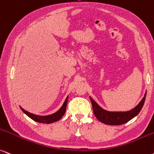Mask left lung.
Masks as SVG:
<instances>
[{"label":"left lung","mask_w":154,"mask_h":154,"mask_svg":"<svg viewBox=\"0 0 154 154\" xmlns=\"http://www.w3.org/2000/svg\"><path fill=\"white\" fill-rule=\"evenodd\" d=\"M146 95V93H145L144 97L135 108L132 109L130 111L125 112H112L104 110L91 97H90V99H91L92 105H93L95 116L100 122L108 125H120L127 123V122L131 120V119L138 115L144 104Z\"/></svg>","instance_id":"1"}]
</instances>
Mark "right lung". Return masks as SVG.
Masks as SVG:
<instances>
[{
    "instance_id": "1",
    "label": "right lung",
    "mask_w": 154,
    "mask_h": 154,
    "mask_svg": "<svg viewBox=\"0 0 154 154\" xmlns=\"http://www.w3.org/2000/svg\"><path fill=\"white\" fill-rule=\"evenodd\" d=\"M68 97H66L64 103L63 104L62 107L58 110L57 112L52 114V115H47V116H39V115H35L34 114L29 113L28 112H27L25 109L20 107L22 110L23 111V112H25L26 115H27L29 117H30L32 119H33L34 121L37 122L39 123H44V124H50L52 122H55L59 121L60 119L63 116V115L65 114L66 109V105L68 102Z\"/></svg>"
}]
</instances>
